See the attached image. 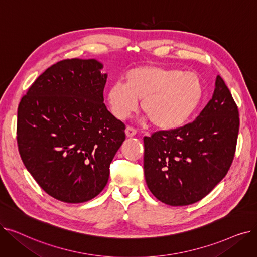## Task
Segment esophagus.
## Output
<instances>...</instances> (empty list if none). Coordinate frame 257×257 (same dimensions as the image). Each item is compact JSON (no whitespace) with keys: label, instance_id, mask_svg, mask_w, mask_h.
Instances as JSON below:
<instances>
[{"label":"esophagus","instance_id":"obj_1","mask_svg":"<svg viewBox=\"0 0 257 257\" xmlns=\"http://www.w3.org/2000/svg\"><path fill=\"white\" fill-rule=\"evenodd\" d=\"M125 132H126V136H127L128 138H132V137H134V136H136V134H137V130L134 129L133 127H130V126H128V127L126 128Z\"/></svg>","mask_w":257,"mask_h":257}]
</instances>
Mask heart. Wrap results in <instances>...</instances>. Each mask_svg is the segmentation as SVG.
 Here are the masks:
<instances>
[{
  "label": "heart",
  "mask_w": 257,
  "mask_h": 257,
  "mask_svg": "<svg viewBox=\"0 0 257 257\" xmlns=\"http://www.w3.org/2000/svg\"><path fill=\"white\" fill-rule=\"evenodd\" d=\"M204 87L196 73L169 67L146 65L130 70L125 84L116 82L107 92L112 113L119 119L136 111L142 100V111L158 129L182 126L203 98Z\"/></svg>",
  "instance_id": "heart-1"
}]
</instances>
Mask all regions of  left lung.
I'll return each instance as SVG.
<instances>
[{
    "label": "left lung",
    "mask_w": 257,
    "mask_h": 257,
    "mask_svg": "<svg viewBox=\"0 0 257 257\" xmlns=\"http://www.w3.org/2000/svg\"><path fill=\"white\" fill-rule=\"evenodd\" d=\"M238 129L237 106L218 76L211 100L194 121L144 138L145 179L150 192L171 206L203 199L230 169Z\"/></svg>",
    "instance_id": "left-lung-1"
}]
</instances>
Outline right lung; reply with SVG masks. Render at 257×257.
Returning a JSON list of instances; mask_svg holds the SVG:
<instances>
[{
  "mask_svg": "<svg viewBox=\"0 0 257 257\" xmlns=\"http://www.w3.org/2000/svg\"><path fill=\"white\" fill-rule=\"evenodd\" d=\"M96 59H64L40 75L18 108L21 158L43 190L66 203L98 196L126 139L104 104L107 74Z\"/></svg>",
  "mask_w": 257,
  "mask_h": 257,
  "instance_id": "add662e5",
  "label": "right lung"
}]
</instances>
